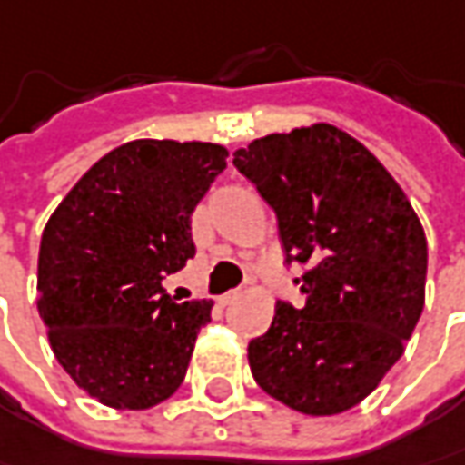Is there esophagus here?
I'll return each instance as SVG.
<instances>
[{
  "instance_id": "esophagus-1",
  "label": "esophagus",
  "mask_w": 465,
  "mask_h": 465,
  "mask_svg": "<svg viewBox=\"0 0 465 465\" xmlns=\"http://www.w3.org/2000/svg\"><path fill=\"white\" fill-rule=\"evenodd\" d=\"M239 296H242V293H239V292L223 293V296L218 299V304H221V307H232V304H233V302H236V299H239Z\"/></svg>"
}]
</instances>
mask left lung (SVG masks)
Here are the masks:
<instances>
[{"label": "left lung", "mask_w": 465, "mask_h": 465, "mask_svg": "<svg viewBox=\"0 0 465 465\" xmlns=\"http://www.w3.org/2000/svg\"><path fill=\"white\" fill-rule=\"evenodd\" d=\"M233 166L268 200L307 302L275 304L250 341L254 382L307 416L361 403L403 356L424 310L427 236L401 184L349 132L265 134Z\"/></svg>", "instance_id": "left-lung-1"}]
</instances>
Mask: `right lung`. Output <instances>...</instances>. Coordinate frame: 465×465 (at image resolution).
Segmentation results:
<instances>
[{
    "mask_svg": "<svg viewBox=\"0 0 465 465\" xmlns=\"http://www.w3.org/2000/svg\"><path fill=\"white\" fill-rule=\"evenodd\" d=\"M226 155L215 143L132 140L46 221L38 314L56 361L98 403L143 411L182 385L213 302L179 304L161 281L194 254L190 218Z\"/></svg>",
    "mask_w": 465,
    "mask_h": 465,
    "instance_id": "right-lung-1",
    "label": "right lung"
}]
</instances>
